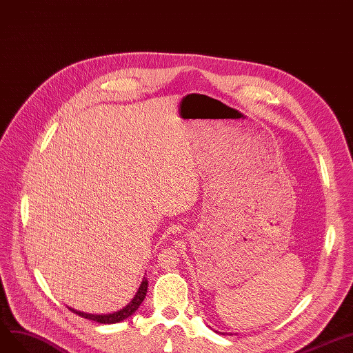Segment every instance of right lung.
I'll return each instance as SVG.
<instances>
[{"label": "right lung", "mask_w": 353, "mask_h": 353, "mask_svg": "<svg viewBox=\"0 0 353 353\" xmlns=\"http://www.w3.org/2000/svg\"><path fill=\"white\" fill-rule=\"evenodd\" d=\"M146 292H148V280L146 277H143L141 286L135 294V297H133L129 303L117 312H113V313H108V314H92V313H85V312H80V310H74L72 307H69V310H72L73 313L85 317V319H89V321H93V322H97V323H103V325H112V323H119L122 321H125V319L130 317L133 313H135L141 303L143 301L145 296H146Z\"/></svg>", "instance_id": "1"}]
</instances>
